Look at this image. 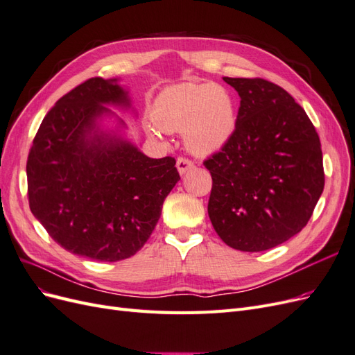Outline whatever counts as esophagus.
Masks as SVG:
<instances>
[{
	"mask_svg": "<svg viewBox=\"0 0 355 355\" xmlns=\"http://www.w3.org/2000/svg\"><path fill=\"white\" fill-rule=\"evenodd\" d=\"M176 167H178V170H179V173L184 175V173H187V171H188L189 168L194 167V163H192L191 159H188V158H185V157H179L178 161H176Z\"/></svg>",
	"mask_w": 355,
	"mask_h": 355,
	"instance_id": "esophagus-1",
	"label": "esophagus"
}]
</instances>
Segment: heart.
Instances as JSON below:
<instances>
[{
	"label": "heart",
	"mask_w": 355,
	"mask_h": 355,
	"mask_svg": "<svg viewBox=\"0 0 355 355\" xmlns=\"http://www.w3.org/2000/svg\"><path fill=\"white\" fill-rule=\"evenodd\" d=\"M153 120L163 132L184 130L191 153L209 155L227 144L237 123L235 105L227 89L218 84H178L161 92L153 105ZM149 135L158 136L155 128Z\"/></svg>",
	"instance_id": "obj_1"
}]
</instances>
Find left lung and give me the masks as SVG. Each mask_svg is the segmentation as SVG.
<instances>
[{"instance_id":"1","label":"left lung","mask_w":355,"mask_h":355,"mask_svg":"<svg viewBox=\"0 0 355 355\" xmlns=\"http://www.w3.org/2000/svg\"><path fill=\"white\" fill-rule=\"evenodd\" d=\"M223 81L240 108L230 141L204 161L209 218L225 244L263 252L302 231L324 188L321 144L302 106L262 78Z\"/></svg>"}]
</instances>
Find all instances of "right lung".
Listing matches in <instances>:
<instances>
[{"mask_svg": "<svg viewBox=\"0 0 355 355\" xmlns=\"http://www.w3.org/2000/svg\"><path fill=\"white\" fill-rule=\"evenodd\" d=\"M110 103L130 106L116 80L94 77L72 89L44 116L26 163L32 214L63 249L99 262L142 249L180 179L173 157L149 158L99 132Z\"/></svg>", "mask_w": 355, "mask_h": 355, "instance_id": "right-lung-1", "label": "right lung"}]
</instances>
